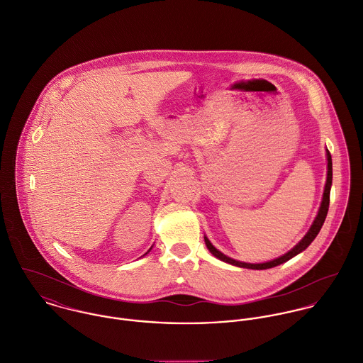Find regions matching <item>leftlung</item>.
<instances>
[{
    "label": "left lung",
    "mask_w": 363,
    "mask_h": 363,
    "mask_svg": "<svg viewBox=\"0 0 363 363\" xmlns=\"http://www.w3.org/2000/svg\"><path fill=\"white\" fill-rule=\"evenodd\" d=\"M327 160H328V171H327V184H325V188H324V195H323V201H321V206H320V211H318V215L317 218H314L313 221V225L310 227V230L307 231V234L303 237V240L290 250L289 252H286L285 255L274 259V261H269V262H264V264H245V262H240V261H235L233 258H228L225 257L224 254H221L218 250H216L212 242L205 237V242H206V247L209 248V251L224 262H228L231 265H235V267H241V268H248V269H268V268H274V267H278L286 261H289L290 258H293L294 255L300 254L301 251H304L310 244L311 241L317 237V234L320 233L321 227H323V223L327 218V213H328V206H330V189H331V184H333V161H331V154L330 151L327 150Z\"/></svg>",
    "instance_id": "8db88e82"
}]
</instances>
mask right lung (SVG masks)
<instances>
[{
	"instance_id": "obj_1",
	"label": "right lung",
	"mask_w": 363,
	"mask_h": 363,
	"mask_svg": "<svg viewBox=\"0 0 363 363\" xmlns=\"http://www.w3.org/2000/svg\"><path fill=\"white\" fill-rule=\"evenodd\" d=\"M150 250H151V248H150ZM150 250H148V251H150ZM145 254H147V252H145Z\"/></svg>"
}]
</instances>
